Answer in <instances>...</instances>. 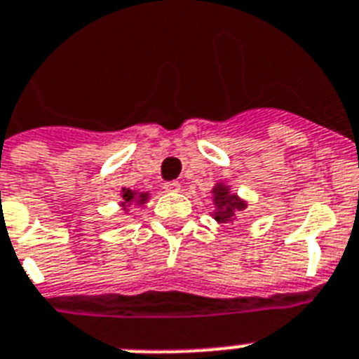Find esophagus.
<instances>
[{
  "label": "esophagus",
  "instance_id": "esophagus-1",
  "mask_svg": "<svg viewBox=\"0 0 359 359\" xmlns=\"http://www.w3.org/2000/svg\"><path fill=\"white\" fill-rule=\"evenodd\" d=\"M164 189H165V191H179L180 182H177V180H171V182H164Z\"/></svg>",
  "mask_w": 359,
  "mask_h": 359
}]
</instances>
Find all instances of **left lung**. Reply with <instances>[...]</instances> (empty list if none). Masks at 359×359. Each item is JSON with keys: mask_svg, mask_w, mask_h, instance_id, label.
<instances>
[{"mask_svg": "<svg viewBox=\"0 0 359 359\" xmlns=\"http://www.w3.org/2000/svg\"><path fill=\"white\" fill-rule=\"evenodd\" d=\"M212 203L215 206L212 217L217 223H232L236 219V214L243 212L249 206L247 201L241 199L240 195L230 191V186L226 182H217L212 188Z\"/></svg>", "mask_w": 359, "mask_h": 359, "instance_id": "left-lung-1", "label": "left lung"}]
</instances>
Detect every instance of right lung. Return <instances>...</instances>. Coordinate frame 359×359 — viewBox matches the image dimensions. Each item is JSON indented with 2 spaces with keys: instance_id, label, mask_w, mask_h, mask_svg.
I'll return each instance as SVG.
<instances>
[{
  "instance_id": "1",
  "label": "right lung",
  "mask_w": 359,
  "mask_h": 359,
  "mask_svg": "<svg viewBox=\"0 0 359 359\" xmlns=\"http://www.w3.org/2000/svg\"><path fill=\"white\" fill-rule=\"evenodd\" d=\"M149 201V191H138V189L121 188V203L119 206L127 214L133 206H142Z\"/></svg>"
}]
</instances>
